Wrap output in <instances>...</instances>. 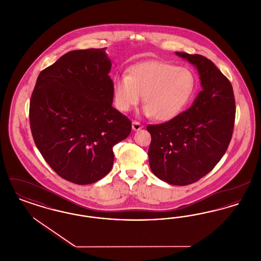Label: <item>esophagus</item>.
<instances>
[{
  "label": "esophagus",
  "instance_id": "34e87169",
  "mask_svg": "<svg viewBox=\"0 0 261 261\" xmlns=\"http://www.w3.org/2000/svg\"><path fill=\"white\" fill-rule=\"evenodd\" d=\"M142 128H143V125L141 124L140 122H138V121H133L132 122V129L134 131H139Z\"/></svg>",
  "mask_w": 261,
  "mask_h": 261
}]
</instances>
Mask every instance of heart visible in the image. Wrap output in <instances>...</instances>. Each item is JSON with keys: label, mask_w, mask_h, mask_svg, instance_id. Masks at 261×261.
<instances>
[{"label": "heart", "mask_w": 261, "mask_h": 261, "mask_svg": "<svg viewBox=\"0 0 261 261\" xmlns=\"http://www.w3.org/2000/svg\"><path fill=\"white\" fill-rule=\"evenodd\" d=\"M198 77L186 66L146 62L132 66L128 75L113 80V98L120 112L132 110L143 95L144 113L168 121L183 112L195 97Z\"/></svg>", "instance_id": "1"}]
</instances>
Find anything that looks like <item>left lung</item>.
Returning <instances> with one entry per match:
<instances>
[{
    "label": "left lung",
    "mask_w": 261,
    "mask_h": 261,
    "mask_svg": "<svg viewBox=\"0 0 261 261\" xmlns=\"http://www.w3.org/2000/svg\"><path fill=\"white\" fill-rule=\"evenodd\" d=\"M198 69L202 91L191 108L162 124L148 125L149 167L158 178L177 186L199 181L222 159L230 144L236 106L228 78L211 60L176 51Z\"/></svg>",
    "instance_id": "obj_1"
}]
</instances>
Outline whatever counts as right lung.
Instances as JSON below:
<instances>
[{
	"mask_svg": "<svg viewBox=\"0 0 261 261\" xmlns=\"http://www.w3.org/2000/svg\"><path fill=\"white\" fill-rule=\"evenodd\" d=\"M106 48L71 50L38 76L29 119L44 160L62 178L95 183L112 169V148L129 136V118L112 107Z\"/></svg>",
	"mask_w": 261,
	"mask_h": 261,
	"instance_id": "1",
	"label": "right lung"
}]
</instances>
